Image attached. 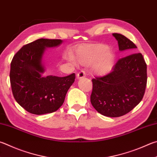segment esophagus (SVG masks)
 <instances>
[{
	"label": "esophagus",
	"mask_w": 157,
	"mask_h": 157,
	"mask_svg": "<svg viewBox=\"0 0 157 157\" xmlns=\"http://www.w3.org/2000/svg\"><path fill=\"white\" fill-rule=\"evenodd\" d=\"M86 76V73H85L84 71H80L78 74H77V78L78 79L84 78Z\"/></svg>",
	"instance_id": "esophagus-1"
}]
</instances>
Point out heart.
Returning <instances> with one entry per match:
<instances>
[{"mask_svg":"<svg viewBox=\"0 0 157 157\" xmlns=\"http://www.w3.org/2000/svg\"><path fill=\"white\" fill-rule=\"evenodd\" d=\"M69 60L75 63L72 56ZM76 59L83 65H90L91 71L95 75L104 76L113 70L115 62V56L109 51L107 45L94 44L79 47L76 51Z\"/></svg>","mask_w":157,"mask_h":157,"instance_id":"obj_1","label":"heart"}]
</instances>
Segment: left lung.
I'll return each mask as SVG.
<instances>
[{"label": "left lung", "mask_w": 157, "mask_h": 157, "mask_svg": "<svg viewBox=\"0 0 157 157\" xmlns=\"http://www.w3.org/2000/svg\"><path fill=\"white\" fill-rule=\"evenodd\" d=\"M119 51L134 52L133 42L119 33H113ZM90 102L99 113L110 117L123 116L139 104L147 85V65L140 53L119 59L108 75L92 79Z\"/></svg>", "instance_id": "obj_1"}]
</instances>
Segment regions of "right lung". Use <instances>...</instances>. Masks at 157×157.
Returning <instances> with one entry per match:
<instances>
[{"label": "right lung", "instance_id": "1", "mask_svg": "<svg viewBox=\"0 0 157 157\" xmlns=\"http://www.w3.org/2000/svg\"><path fill=\"white\" fill-rule=\"evenodd\" d=\"M59 39H38L24 45L11 62L10 83L14 99L27 112L34 115L51 113L63 104L75 75L42 77V58L46 47L58 46Z\"/></svg>", "mask_w": 157, "mask_h": 157}]
</instances>
